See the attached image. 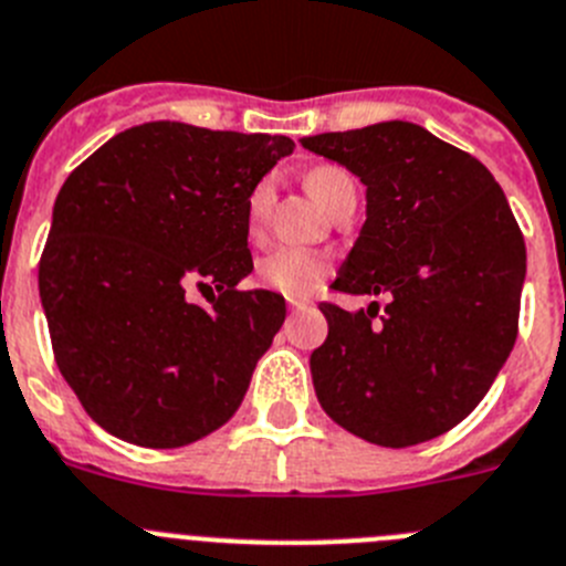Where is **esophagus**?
Wrapping results in <instances>:
<instances>
[{
    "instance_id": "1",
    "label": "esophagus",
    "mask_w": 566,
    "mask_h": 566,
    "mask_svg": "<svg viewBox=\"0 0 566 566\" xmlns=\"http://www.w3.org/2000/svg\"><path fill=\"white\" fill-rule=\"evenodd\" d=\"M289 305H292V311H305L308 308V300H289Z\"/></svg>"
}]
</instances>
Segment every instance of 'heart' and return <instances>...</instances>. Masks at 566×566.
Here are the masks:
<instances>
[{
  "label": "heart",
  "mask_w": 566,
  "mask_h": 566,
  "mask_svg": "<svg viewBox=\"0 0 566 566\" xmlns=\"http://www.w3.org/2000/svg\"><path fill=\"white\" fill-rule=\"evenodd\" d=\"M350 181L354 179H350L342 168L319 165V168L308 170V176H305V188H308V193L328 210L334 196L339 193L345 185H350ZM269 205H272V179H261L255 188H252L247 201L249 232H258V227L266 219ZM325 272H328V266H325L323 258L300 247H277L258 263V277H261L263 286L292 300L308 297V294L319 286V280L325 277Z\"/></svg>",
  "instance_id": "b5f03b06"
}]
</instances>
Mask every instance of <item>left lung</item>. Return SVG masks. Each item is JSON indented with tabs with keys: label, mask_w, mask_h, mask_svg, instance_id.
Wrapping results in <instances>:
<instances>
[{
	"label": "left lung",
	"mask_w": 566,
	"mask_h": 566,
	"mask_svg": "<svg viewBox=\"0 0 566 566\" xmlns=\"http://www.w3.org/2000/svg\"><path fill=\"white\" fill-rule=\"evenodd\" d=\"M300 143L367 188V219L331 289L387 294L378 323L376 300L319 305V403L367 443L438 438L483 401L516 342L527 255L505 193L480 159L407 120Z\"/></svg>",
	"instance_id": "1"
}]
</instances>
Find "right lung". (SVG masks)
Masks as SVG:
<instances>
[{
  "mask_svg": "<svg viewBox=\"0 0 566 566\" xmlns=\"http://www.w3.org/2000/svg\"><path fill=\"white\" fill-rule=\"evenodd\" d=\"M277 134L143 123L64 181L39 266L55 361L114 438L179 449L230 421L286 300L252 272L247 201L289 157ZM211 294V308L187 292Z\"/></svg>",
  "mask_w": 566,
  "mask_h": 566,
  "instance_id": "obj_1",
  "label": "right lung"
}]
</instances>
